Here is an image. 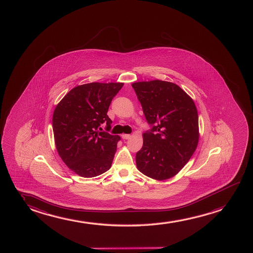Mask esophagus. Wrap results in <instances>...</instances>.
<instances>
[{
  "mask_svg": "<svg viewBox=\"0 0 253 253\" xmlns=\"http://www.w3.org/2000/svg\"><path fill=\"white\" fill-rule=\"evenodd\" d=\"M121 137H122V139H128L131 138V135H130V134H122Z\"/></svg>",
  "mask_w": 253,
  "mask_h": 253,
  "instance_id": "34e87169",
  "label": "esophagus"
}]
</instances>
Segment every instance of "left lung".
I'll return each instance as SVG.
<instances>
[{
    "instance_id": "8db88e82",
    "label": "left lung",
    "mask_w": 253,
    "mask_h": 253,
    "mask_svg": "<svg viewBox=\"0 0 253 253\" xmlns=\"http://www.w3.org/2000/svg\"><path fill=\"white\" fill-rule=\"evenodd\" d=\"M150 131L143 133V146L136 153L140 172L156 180L173 177L195 152L199 116L195 103L172 82L154 80L132 83Z\"/></svg>"
}]
</instances>
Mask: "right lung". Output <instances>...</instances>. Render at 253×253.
<instances>
[{
    "mask_svg": "<svg viewBox=\"0 0 253 253\" xmlns=\"http://www.w3.org/2000/svg\"><path fill=\"white\" fill-rule=\"evenodd\" d=\"M124 83L92 82L77 85L58 103L53 114L54 143L68 168L84 178L109 170L121 137L100 132L111 128L107 116L111 101Z\"/></svg>",
    "mask_w": 253,
    "mask_h": 253,
    "instance_id": "right-lung-1",
    "label": "right lung"
}]
</instances>
